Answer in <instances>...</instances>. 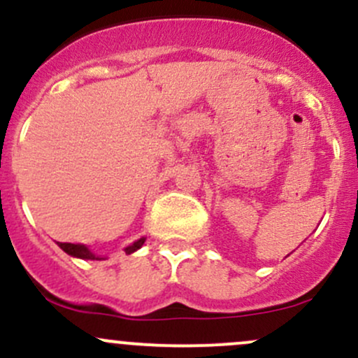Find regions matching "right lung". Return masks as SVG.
Returning <instances> with one entry per match:
<instances>
[{
  "instance_id": "add662e5",
  "label": "right lung",
  "mask_w": 358,
  "mask_h": 358,
  "mask_svg": "<svg viewBox=\"0 0 358 358\" xmlns=\"http://www.w3.org/2000/svg\"><path fill=\"white\" fill-rule=\"evenodd\" d=\"M143 244H145V237H141V239H138L136 242H133L131 245H128V248L124 249L126 255H131V252L138 251V249H140ZM57 245H59V248L63 249V251L66 252V255H70L73 257H80V259H103V257L95 256L94 252H92L90 249H88L87 245H83V244H71V242H57Z\"/></svg>"
}]
</instances>
